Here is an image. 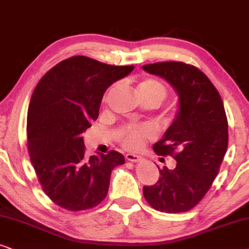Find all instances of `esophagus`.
<instances>
[{"mask_svg":"<svg viewBox=\"0 0 249 249\" xmlns=\"http://www.w3.org/2000/svg\"><path fill=\"white\" fill-rule=\"evenodd\" d=\"M125 158H126L127 160H130V161H134V163H137V161L141 160V156L134 155V154H126Z\"/></svg>","mask_w":249,"mask_h":249,"instance_id":"34e87169","label":"esophagus"}]
</instances>
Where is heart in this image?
Instances as JSON below:
<instances>
[{
	"mask_svg": "<svg viewBox=\"0 0 249 249\" xmlns=\"http://www.w3.org/2000/svg\"><path fill=\"white\" fill-rule=\"evenodd\" d=\"M115 90V86H112L108 93ZM138 97H148L157 99L161 102L166 97V88L160 82L155 78H143L139 82ZM155 134L154 128L150 125H126V126L119 128L117 132L119 141L122 142L124 147L128 149L140 148L145 139L152 138Z\"/></svg>",
	"mask_w": 249,
	"mask_h": 249,
	"instance_id": "b5f03b06",
	"label": "heart"
}]
</instances>
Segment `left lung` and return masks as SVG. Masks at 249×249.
Masks as SVG:
<instances>
[{
	"instance_id": "left-lung-1",
	"label": "left lung",
	"mask_w": 249,
	"mask_h": 249,
	"mask_svg": "<svg viewBox=\"0 0 249 249\" xmlns=\"http://www.w3.org/2000/svg\"><path fill=\"white\" fill-rule=\"evenodd\" d=\"M166 79L178 95V109L161 140L154 144L159 156L170 155L177 167L159 168V180L143 187L145 200L156 211H190L210 190L228 148V119L221 95L195 66L166 61L142 66Z\"/></svg>"
}]
</instances>
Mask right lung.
Here are the masks:
<instances>
[{"instance_id": "obj_1", "label": "right lung", "mask_w": 249, "mask_h": 249, "mask_svg": "<svg viewBox=\"0 0 249 249\" xmlns=\"http://www.w3.org/2000/svg\"><path fill=\"white\" fill-rule=\"evenodd\" d=\"M133 69L76 55L36 85L27 114L28 152L43 191L58 206L89 210L107 196L111 171L125 163L124 156L111 150L88 159L82 133L98 118L106 90Z\"/></svg>"}]
</instances>
